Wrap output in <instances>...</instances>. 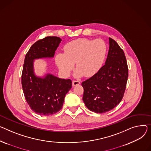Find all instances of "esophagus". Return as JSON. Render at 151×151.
Segmentation results:
<instances>
[{
    "mask_svg": "<svg viewBox=\"0 0 151 151\" xmlns=\"http://www.w3.org/2000/svg\"><path fill=\"white\" fill-rule=\"evenodd\" d=\"M80 83H80L79 81H77V80H73V82H72V86H76L79 85Z\"/></svg>",
    "mask_w": 151,
    "mask_h": 151,
    "instance_id": "1",
    "label": "esophagus"
}]
</instances>
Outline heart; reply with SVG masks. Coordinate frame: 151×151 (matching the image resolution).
Masks as SVG:
<instances>
[{
  "label": "heart",
  "mask_w": 151,
  "mask_h": 151,
  "mask_svg": "<svg viewBox=\"0 0 151 151\" xmlns=\"http://www.w3.org/2000/svg\"><path fill=\"white\" fill-rule=\"evenodd\" d=\"M106 45L101 39H78L68 42L64 52L56 54V63L61 71L68 74L75 63L76 76L88 77L101 67L106 54Z\"/></svg>",
  "instance_id": "1"
}]
</instances>
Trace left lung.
Listing matches in <instances>:
<instances>
[{"mask_svg":"<svg viewBox=\"0 0 151 151\" xmlns=\"http://www.w3.org/2000/svg\"><path fill=\"white\" fill-rule=\"evenodd\" d=\"M128 78V67L123 50L109 37L106 64L93 76L82 83L86 106L98 114L107 112L122 100Z\"/></svg>","mask_w":151,"mask_h":151,"instance_id":"left-lung-1","label":"left lung"}]
</instances>
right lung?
Instances as JSON below:
<instances>
[{"mask_svg": "<svg viewBox=\"0 0 151 151\" xmlns=\"http://www.w3.org/2000/svg\"><path fill=\"white\" fill-rule=\"evenodd\" d=\"M62 40L48 36L33 44L27 53L23 65L21 83L26 101L33 111L40 115H51L63 107L65 95L72 88V80L48 74L41 78L35 75L33 60L53 57Z\"/></svg>", "mask_w": 151, "mask_h": 151, "instance_id": "right-lung-1", "label": "right lung"}]
</instances>
